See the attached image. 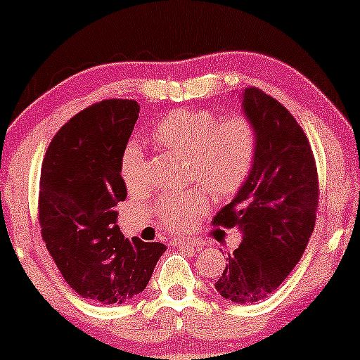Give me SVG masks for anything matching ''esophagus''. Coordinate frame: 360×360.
Wrapping results in <instances>:
<instances>
[{"instance_id": "esophagus-1", "label": "esophagus", "mask_w": 360, "mask_h": 360, "mask_svg": "<svg viewBox=\"0 0 360 360\" xmlns=\"http://www.w3.org/2000/svg\"><path fill=\"white\" fill-rule=\"evenodd\" d=\"M174 247H183V249H194V250H200L205 247L203 240H198V238H179V240L172 242Z\"/></svg>"}]
</instances>
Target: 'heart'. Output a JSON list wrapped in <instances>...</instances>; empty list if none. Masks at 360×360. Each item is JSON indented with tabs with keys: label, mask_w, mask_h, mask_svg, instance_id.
I'll list each match as a JSON object with an SVG mask.
<instances>
[{
	"label": "heart",
	"mask_w": 360,
	"mask_h": 360,
	"mask_svg": "<svg viewBox=\"0 0 360 360\" xmlns=\"http://www.w3.org/2000/svg\"><path fill=\"white\" fill-rule=\"evenodd\" d=\"M150 142L188 160L189 184L205 188L213 200L226 201L240 191L254 171L259 131L243 115L223 118L212 110H176L152 128ZM120 177L128 191L147 186L146 159L134 143L123 150ZM204 192L159 198L154 210L160 225L172 232L188 230L206 212Z\"/></svg>",
	"instance_id": "b5f03b06"
}]
</instances>
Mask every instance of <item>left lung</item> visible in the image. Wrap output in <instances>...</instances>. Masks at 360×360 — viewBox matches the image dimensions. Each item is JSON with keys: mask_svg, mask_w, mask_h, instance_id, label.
Segmentation results:
<instances>
[{"mask_svg": "<svg viewBox=\"0 0 360 360\" xmlns=\"http://www.w3.org/2000/svg\"><path fill=\"white\" fill-rule=\"evenodd\" d=\"M259 131V152L245 186L213 218L242 232L214 289L233 303L266 298L300 262L315 229L318 172L307 134L278 100L259 88L243 93Z\"/></svg>", "mask_w": 360, "mask_h": 360, "instance_id": "left-lung-1", "label": "left lung"}]
</instances>
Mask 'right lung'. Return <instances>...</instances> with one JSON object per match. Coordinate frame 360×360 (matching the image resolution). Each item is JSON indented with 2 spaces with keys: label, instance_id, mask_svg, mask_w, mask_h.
Here are the masks:
<instances>
[{
  "label": "right lung",
  "instance_id": "add662e5",
  "mask_svg": "<svg viewBox=\"0 0 360 360\" xmlns=\"http://www.w3.org/2000/svg\"><path fill=\"white\" fill-rule=\"evenodd\" d=\"M134 100H103L72 117L45 152L39 191L40 233L82 298L103 304L140 295L166 245L125 238L117 205L125 201L120 159L139 118Z\"/></svg>",
  "mask_w": 360,
  "mask_h": 360
}]
</instances>
